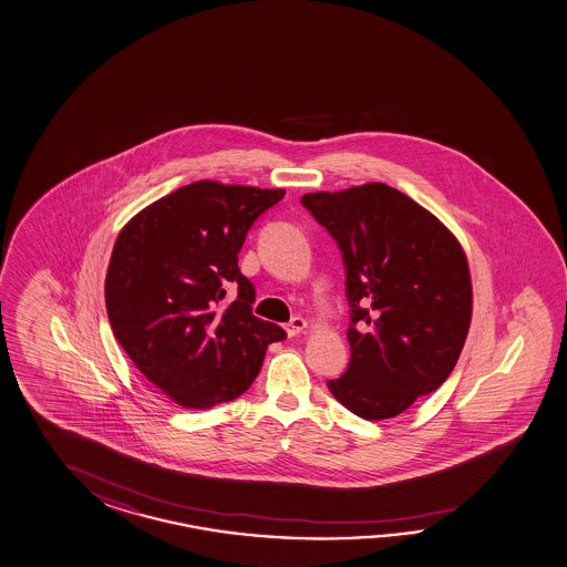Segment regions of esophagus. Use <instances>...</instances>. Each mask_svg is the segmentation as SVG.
I'll return each instance as SVG.
<instances>
[{"label": "esophagus", "mask_w": 567, "mask_h": 567, "mask_svg": "<svg viewBox=\"0 0 567 567\" xmlns=\"http://www.w3.org/2000/svg\"><path fill=\"white\" fill-rule=\"evenodd\" d=\"M305 329H307V321H305L302 317L290 319V321L287 322V327H285V331H287L289 337H297V334H300Z\"/></svg>", "instance_id": "esophagus-1"}]
</instances>
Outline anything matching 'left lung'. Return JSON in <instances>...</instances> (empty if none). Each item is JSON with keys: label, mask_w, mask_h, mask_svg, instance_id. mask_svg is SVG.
Wrapping results in <instances>:
<instances>
[{"label": "left lung", "mask_w": 567, "mask_h": 567, "mask_svg": "<svg viewBox=\"0 0 567 567\" xmlns=\"http://www.w3.org/2000/svg\"><path fill=\"white\" fill-rule=\"evenodd\" d=\"M300 204L341 250L351 309V361L327 386L357 417H395L443 385L460 359L471 321L463 248L381 182L305 194Z\"/></svg>", "instance_id": "left-lung-1"}]
</instances>
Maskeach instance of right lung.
Returning <instances> with one entry per match:
<instances>
[{"instance_id": "add662e5", "label": "right lung", "mask_w": 567, "mask_h": 567, "mask_svg": "<svg viewBox=\"0 0 567 567\" xmlns=\"http://www.w3.org/2000/svg\"><path fill=\"white\" fill-rule=\"evenodd\" d=\"M285 190L200 181L146 206L122 228L106 275L110 327L152 385L186 409L243 395L270 342L287 339L252 315L238 268L250 226ZM235 288L237 299L225 302Z\"/></svg>"}]
</instances>
